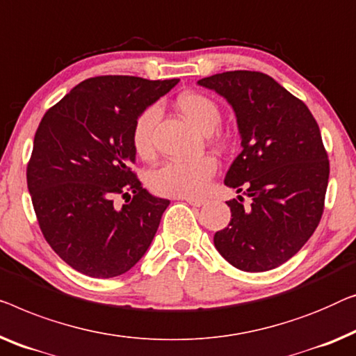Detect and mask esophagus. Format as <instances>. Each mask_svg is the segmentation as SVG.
<instances>
[{
	"mask_svg": "<svg viewBox=\"0 0 356 356\" xmlns=\"http://www.w3.org/2000/svg\"><path fill=\"white\" fill-rule=\"evenodd\" d=\"M181 200H186V202L189 205H193V207H202V205H205V202H207L205 199H195V197H181Z\"/></svg>",
	"mask_w": 356,
	"mask_h": 356,
	"instance_id": "34e87169",
	"label": "esophagus"
}]
</instances>
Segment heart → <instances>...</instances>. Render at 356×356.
Returning a JSON list of instances; mask_svg holds the SVG:
<instances>
[{
  "mask_svg": "<svg viewBox=\"0 0 356 356\" xmlns=\"http://www.w3.org/2000/svg\"><path fill=\"white\" fill-rule=\"evenodd\" d=\"M181 114L205 135L215 131L220 123V109L213 99L200 92H184L177 101ZM161 115L159 104L141 111L133 122L131 144L141 159L154 154V128ZM216 173V161L204 156L194 161H170L162 163L149 175V184L157 194L172 197H197L207 189L210 179Z\"/></svg>",
  "mask_w": 356,
  "mask_h": 356,
  "instance_id": "obj_1",
  "label": "heart"
}]
</instances>
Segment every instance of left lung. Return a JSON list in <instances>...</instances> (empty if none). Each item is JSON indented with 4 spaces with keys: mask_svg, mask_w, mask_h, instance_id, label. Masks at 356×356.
<instances>
[{
    "mask_svg": "<svg viewBox=\"0 0 356 356\" xmlns=\"http://www.w3.org/2000/svg\"><path fill=\"white\" fill-rule=\"evenodd\" d=\"M233 107L242 151L225 184L244 193L228 200L231 221L216 231L221 257L242 271L284 264L321 220L329 179L319 127L300 99L261 72L233 70L197 81Z\"/></svg>",
    "mask_w": 356,
    "mask_h": 356,
    "instance_id": "1",
    "label": "left lung"
}]
</instances>
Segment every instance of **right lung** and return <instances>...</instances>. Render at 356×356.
Here are the masks:
<instances>
[{"label":"right lung","instance_id":"1","mask_svg":"<svg viewBox=\"0 0 356 356\" xmlns=\"http://www.w3.org/2000/svg\"><path fill=\"white\" fill-rule=\"evenodd\" d=\"M178 81L95 76L41 118L27 186L44 239L74 270L120 276L151 245L170 200L149 194L131 170V128ZM117 197L126 199L122 208Z\"/></svg>","mask_w":356,"mask_h":356}]
</instances>
